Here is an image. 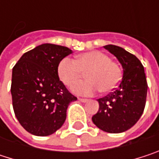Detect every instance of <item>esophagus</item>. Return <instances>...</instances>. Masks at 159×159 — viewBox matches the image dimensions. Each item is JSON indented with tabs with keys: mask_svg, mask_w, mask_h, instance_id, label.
<instances>
[{
	"mask_svg": "<svg viewBox=\"0 0 159 159\" xmlns=\"http://www.w3.org/2000/svg\"><path fill=\"white\" fill-rule=\"evenodd\" d=\"M78 100L81 101V102H84V103H85V102L88 101V99H86V98H78Z\"/></svg>",
	"mask_w": 159,
	"mask_h": 159,
	"instance_id": "1",
	"label": "esophagus"
}]
</instances>
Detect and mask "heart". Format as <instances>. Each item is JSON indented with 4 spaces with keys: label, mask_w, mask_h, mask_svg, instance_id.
Listing matches in <instances>:
<instances>
[{
    "label": "heart",
    "mask_w": 159,
    "mask_h": 159,
    "mask_svg": "<svg viewBox=\"0 0 159 159\" xmlns=\"http://www.w3.org/2000/svg\"><path fill=\"white\" fill-rule=\"evenodd\" d=\"M86 72L87 80L79 82L72 87V91L80 96H92L101 89L103 93L114 90L121 79L120 67L111 61V58L98 50L84 52L76 57V61L62 59L57 68L59 78L71 86Z\"/></svg>",
    "instance_id": "heart-1"
}]
</instances>
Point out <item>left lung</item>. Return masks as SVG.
I'll use <instances>...</instances> for the list:
<instances>
[{
    "mask_svg": "<svg viewBox=\"0 0 159 159\" xmlns=\"http://www.w3.org/2000/svg\"><path fill=\"white\" fill-rule=\"evenodd\" d=\"M104 48L121 64L122 79L117 89L98 99L99 109L92 117V120L106 133L120 134L132 128L142 116L147 83L143 66L136 56L115 45H106Z\"/></svg>",
    "mask_w": 159,
    "mask_h": 159,
    "instance_id": "obj_1",
    "label": "left lung"
}]
</instances>
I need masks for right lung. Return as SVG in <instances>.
Masks as SVG:
<instances>
[{
    "label": "right lung",
    "mask_w": 159,
    "mask_h": 159,
    "mask_svg": "<svg viewBox=\"0 0 159 159\" xmlns=\"http://www.w3.org/2000/svg\"><path fill=\"white\" fill-rule=\"evenodd\" d=\"M73 52L45 43L24 53L12 73L13 108L20 124L37 136H48L66 120L71 102L77 98L60 81L59 62Z\"/></svg>",
    "instance_id": "add662e5"
}]
</instances>
